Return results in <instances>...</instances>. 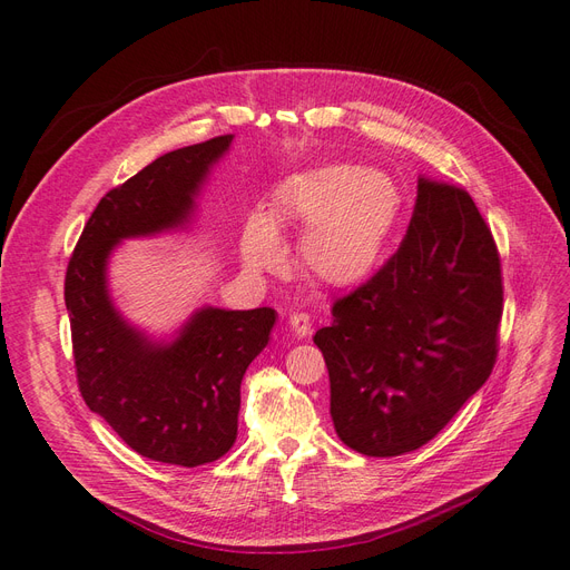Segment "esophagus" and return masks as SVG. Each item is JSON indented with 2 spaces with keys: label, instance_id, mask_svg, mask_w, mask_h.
<instances>
[{
  "label": "esophagus",
  "instance_id": "obj_1",
  "mask_svg": "<svg viewBox=\"0 0 570 570\" xmlns=\"http://www.w3.org/2000/svg\"><path fill=\"white\" fill-rule=\"evenodd\" d=\"M288 327L298 338H305L307 334H311L313 320H311V315H305V313H294V315L288 317Z\"/></svg>",
  "mask_w": 570,
  "mask_h": 570
}]
</instances>
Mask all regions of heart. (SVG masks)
I'll use <instances>...</instances> for the list:
<instances>
[{
    "label": "heart",
    "instance_id": "1",
    "mask_svg": "<svg viewBox=\"0 0 570 570\" xmlns=\"http://www.w3.org/2000/svg\"><path fill=\"white\" fill-rule=\"evenodd\" d=\"M403 213V193L382 169L344 161L284 176L267 215H253L240 236V257L255 272L284 267L279 229L301 232L305 274L327 288H353L377 272Z\"/></svg>",
    "mask_w": 570,
    "mask_h": 570
}]
</instances>
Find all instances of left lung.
<instances>
[{
	"label": "left lung",
	"instance_id": "left-lung-1",
	"mask_svg": "<svg viewBox=\"0 0 570 570\" xmlns=\"http://www.w3.org/2000/svg\"><path fill=\"white\" fill-rule=\"evenodd\" d=\"M501 311L499 253L473 198L420 178L401 248L313 336L341 442L382 459L428 444L492 375Z\"/></svg>",
	"mask_w": 570,
	"mask_h": 570
}]
</instances>
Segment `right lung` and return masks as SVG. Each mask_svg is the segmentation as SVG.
<instances>
[{"label":"right lung","mask_w":570,"mask_h":570,"mask_svg":"<svg viewBox=\"0 0 570 570\" xmlns=\"http://www.w3.org/2000/svg\"><path fill=\"white\" fill-rule=\"evenodd\" d=\"M219 136L157 157L97 203L69 259L63 301L78 389L140 456L195 468L236 442L240 380L267 346L272 307H198L169 338L128 322L109 294V257L126 238L186 229L209 171L229 153Z\"/></svg>","instance_id":"right-lung-1"}]
</instances>
